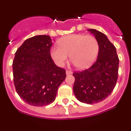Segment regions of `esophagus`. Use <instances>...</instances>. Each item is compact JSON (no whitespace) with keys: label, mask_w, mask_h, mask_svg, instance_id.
Returning a JSON list of instances; mask_svg holds the SVG:
<instances>
[{"label":"esophagus","mask_w":131,"mask_h":131,"mask_svg":"<svg viewBox=\"0 0 131 131\" xmlns=\"http://www.w3.org/2000/svg\"><path fill=\"white\" fill-rule=\"evenodd\" d=\"M66 75H69V74H71L72 73V71L71 70H66Z\"/></svg>","instance_id":"1"}]
</instances>
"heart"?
Returning <instances> with one entry per match:
<instances>
[{"mask_svg": "<svg viewBox=\"0 0 131 131\" xmlns=\"http://www.w3.org/2000/svg\"><path fill=\"white\" fill-rule=\"evenodd\" d=\"M58 46L51 48L50 56L59 66L64 64L69 55L76 68L84 69L93 63L99 51V43L92 35H69L58 40Z\"/></svg>", "mask_w": 131, "mask_h": 131, "instance_id": "b5f03b06", "label": "heart"}]
</instances>
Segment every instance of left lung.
I'll use <instances>...</instances> for the list:
<instances>
[{
    "label": "left lung",
    "mask_w": 131,
    "mask_h": 131,
    "mask_svg": "<svg viewBox=\"0 0 131 131\" xmlns=\"http://www.w3.org/2000/svg\"><path fill=\"white\" fill-rule=\"evenodd\" d=\"M99 43L96 62L88 69L73 73V92L76 98L85 104L105 100L115 88L118 78L119 58L114 45L102 32L91 29Z\"/></svg>",
    "instance_id": "left-lung-1"
}]
</instances>
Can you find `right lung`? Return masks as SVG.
<instances>
[{
    "label": "right lung",
    "instance_id": "1",
    "mask_svg": "<svg viewBox=\"0 0 131 131\" xmlns=\"http://www.w3.org/2000/svg\"><path fill=\"white\" fill-rule=\"evenodd\" d=\"M52 42L48 35L27 39L15 53L14 83L20 98L33 106H45L55 100L59 86L66 77L50 56Z\"/></svg>",
    "mask_w": 131,
    "mask_h": 131
}]
</instances>
